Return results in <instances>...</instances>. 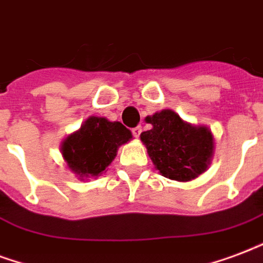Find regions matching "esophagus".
Here are the masks:
<instances>
[{
  "label": "esophagus",
  "instance_id": "obj_1",
  "mask_svg": "<svg viewBox=\"0 0 263 263\" xmlns=\"http://www.w3.org/2000/svg\"><path fill=\"white\" fill-rule=\"evenodd\" d=\"M133 136L134 137H140V134H141V132H143V129H141V126H137V127H134L133 130Z\"/></svg>",
  "mask_w": 263,
  "mask_h": 263
}]
</instances>
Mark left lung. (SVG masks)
Returning a JSON list of instances; mask_svg holds the SVG:
<instances>
[{"instance_id": "1", "label": "left lung", "mask_w": 263, "mask_h": 263, "mask_svg": "<svg viewBox=\"0 0 263 263\" xmlns=\"http://www.w3.org/2000/svg\"><path fill=\"white\" fill-rule=\"evenodd\" d=\"M145 120L153 127L143 132L140 139L162 176L190 181L208 169L215 149L214 134L208 126L189 123L172 109L155 112Z\"/></svg>"}]
</instances>
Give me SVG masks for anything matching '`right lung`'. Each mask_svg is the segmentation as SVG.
I'll list each match as a JSON object with an SVG mask.
<instances>
[{
    "label": "right lung",
    "mask_w": 263,
    "mask_h": 263,
    "mask_svg": "<svg viewBox=\"0 0 263 263\" xmlns=\"http://www.w3.org/2000/svg\"><path fill=\"white\" fill-rule=\"evenodd\" d=\"M132 139V132L120 122L90 116L80 129L62 140L61 154L69 171L80 180H87L101 176L115 159L120 145Z\"/></svg>",
    "instance_id": "1"
}]
</instances>
